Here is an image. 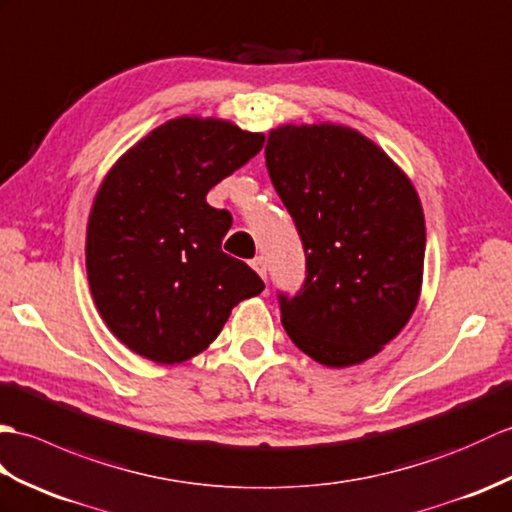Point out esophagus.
Masks as SVG:
<instances>
[{
  "mask_svg": "<svg viewBox=\"0 0 512 512\" xmlns=\"http://www.w3.org/2000/svg\"><path fill=\"white\" fill-rule=\"evenodd\" d=\"M252 267L256 269V274L260 276V278H267V260L263 258V256H256L254 260H252Z\"/></svg>",
  "mask_w": 512,
  "mask_h": 512,
  "instance_id": "34e87169",
  "label": "esophagus"
}]
</instances>
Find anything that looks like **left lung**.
<instances>
[{"instance_id":"obj_1","label":"left lung","mask_w":512,"mask_h":512,"mask_svg":"<svg viewBox=\"0 0 512 512\" xmlns=\"http://www.w3.org/2000/svg\"><path fill=\"white\" fill-rule=\"evenodd\" d=\"M265 160L306 256L302 289L278 293L282 326L324 366L374 357L410 320L423 285L425 217L412 181L337 124L278 127Z\"/></svg>"}]
</instances>
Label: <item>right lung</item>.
<instances>
[{"mask_svg": "<svg viewBox=\"0 0 512 512\" xmlns=\"http://www.w3.org/2000/svg\"><path fill=\"white\" fill-rule=\"evenodd\" d=\"M265 135L214 118L157 127L109 170L87 223V278L109 331L155 363L208 348L234 306L265 289L221 249L232 214L208 206Z\"/></svg>", "mask_w": 512, "mask_h": 512, "instance_id": "right-lung-1", "label": "right lung"}]
</instances>
